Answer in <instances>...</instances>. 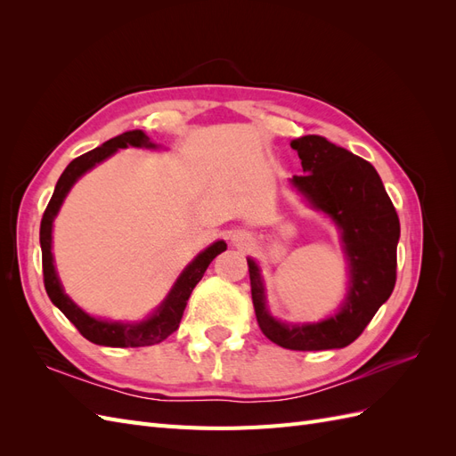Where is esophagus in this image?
<instances>
[{
	"label": "esophagus",
	"mask_w": 456,
	"mask_h": 456,
	"mask_svg": "<svg viewBox=\"0 0 456 456\" xmlns=\"http://www.w3.org/2000/svg\"><path fill=\"white\" fill-rule=\"evenodd\" d=\"M233 243H236V245H243L245 240H243V238H238V240H233Z\"/></svg>",
	"instance_id": "obj_1"
}]
</instances>
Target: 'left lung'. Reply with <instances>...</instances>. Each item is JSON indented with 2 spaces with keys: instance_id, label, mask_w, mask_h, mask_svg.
I'll use <instances>...</instances> for the list:
<instances>
[{
  "instance_id": "left-lung-1",
  "label": "left lung",
  "mask_w": 456,
  "mask_h": 456,
  "mask_svg": "<svg viewBox=\"0 0 456 456\" xmlns=\"http://www.w3.org/2000/svg\"><path fill=\"white\" fill-rule=\"evenodd\" d=\"M291 148L302 163V176L291 186L312 209L330 218L340 233L348 265V289L335 315L320 322L275 320L266 306L265 280L249 256L251 295L262 333L287 350H333L352 344L372 315L390 298L395 285L399 218L377 169L325 136L306 134Z\"/></svg>"
}]
</instances>
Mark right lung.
Returning a JSON list of instances; mask_svg holds the SVG:
<instances>
[{"instance_id":"right-lung-1","label":"right lung","mask_w":456,"mask_h":456,"mask_svg":"<svg viewBox=\"0 0 456 456\" xmlns=\"http://www.w3.org/2000/svg\"><path fill=\"white\" fill-rule=\"evenodd\" d=\"M146 148V150H158L159 144L151 142L150 136L141 131H127L123 134L114 136V139L106 141L99 148H94L87 154L76 158L70 161V165L61 175L57 186H54L53 198L47 205V209L41 218L39 228V243H41V262H44V283L45 291L51 298V302L57 306L68 320H70L76 329L93 344L99 346H110V348H139V346H151L161 340L173 335L178 329V323L183 320V314L186 308V302L194 291V287L203 278L207 266L211 265L213 258L226 251V243L223 240L215 241L213 245L203 249L190 265L178 275L175 285L167 297L163 298L161 305L151 312L148 317L141 322H112L104 320V317H94L81 310L76 302L64 293V287L59 280L57 268H54L53 258V220L59 215L61 207L68 196V191L84 176L87 171H91L96 165L114 156L118 150L123 148Z\"/></svg>"}]
</instances>
